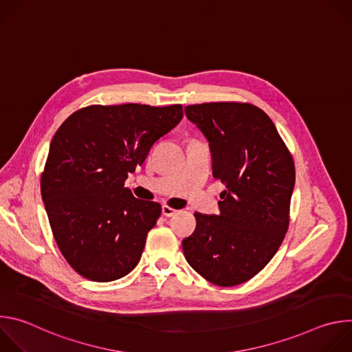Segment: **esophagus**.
<instances>
[{
  "label": "esophagus",
  "instance_id": "34e87169",
  "mask_svg": "<svg viewBox=\"0 0 352 352\" xmlns=\"http://www.w3.org/2000/svg\"><path fill=\"white\" fill-rule=\"evenodd\" d=\"M162 213H163V216H166V217H173V216H175V214L178 213V210H175V209H173V208L164 205V206L162 208Z\"/></svg>",
  "mask_w": 352,
  "mask_h": 352
}]
</instances>
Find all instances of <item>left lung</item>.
Segmentation results:
<instances>
[{
  "mask_svg": "<svg viewBox=\"0 0 352 352\" xmlns=\"http://www.w3.org/2000/svg\"><path fill=\"white\" fill-rule=\"evenodd\" d=\"M185 114L209 140L213 177L227 189L220 193L219 214L195 213L184 255L208 281L238 285L272 261L285 236L294 160L273 121L254 104H192Z\"/></svg>",
  "mask_w": 352,
  "mask_h": 352,
  "instance_id": "1",
  "label": "left lung"
}]
</instances>
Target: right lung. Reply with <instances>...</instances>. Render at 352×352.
<instances>
[{"label":"right lung","instance_id":"right-lung-1","mask_svg":"<svg viewBox=\"0 0 352 352\" xmlns=\"http://www.w3.org/2000/svg\"><path fill=\"white\" fill-rule=\"evenodd\" d=\"M182 106H89L56 132L41 173V197L69 266L91 281L131 273L162 206L125 188L150 147L182 118Z\"/></svg>","mask_w":352,"mask_h":352}]
</instances>
